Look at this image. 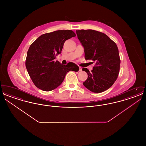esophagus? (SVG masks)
Masks as SVG:
<instances>
[{
  "label": "esophagus",
  "instance_id": "1",
  "mask_svg": "<svg viewBox=\"0 0 146 146\" xmlns=\"http://www.w3.org/2000/svg\"><path fill=\"white\" fill-rule=\"evenodd\" d=\"M79 71H80V72H81V71H82V68L80 67H79Z\"/></svg>",
  "mask_w": 146,
  "mask_h": 146
}]
</instances>
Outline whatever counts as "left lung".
<instances>
[{
	"label": "left lung",
	"mask_w": 146,
	"mask_h": 146,
	"mask_svg": "<svg viewBox=\"0 0 146 146\" xmlns=\"http://www.w3.org/2000/svg\"><path fill=\"white\" fill-rule=\"evenodd\" d=\"M78 38L83 46L86 60H92L95 66L88 74L83 83L88 90L100 93L110 88L118 78L120 60L116 44L107 35L95 30L76 31Z\"/></svg>",
	"instance_id": "left-lung-1"
}]
</instances>
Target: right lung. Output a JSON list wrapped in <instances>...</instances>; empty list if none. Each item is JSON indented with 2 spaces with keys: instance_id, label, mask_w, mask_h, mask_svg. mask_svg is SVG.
Instances as JSON below:
<instances>
[{
  "instance_id": "right-lung-1",
  "label": "right lung",
  "mask_w": 146,
  "mask_h": 146,
  "mask_svg": "<svg viewBox=\"0 0 146 146\" xmlns=\"http://www.w3.org/2000/svg\"><path fill=\"white\" fill-rule=\"evenodd\" d=\"M76 36L71 30H58L40 35L31 45L26 67L38 88L45 91L52 90L62 84L68 72L79 70L76 64L63 65L55 61L56 56L61 54L66 40Z\"/></svg>"
}]
</instances>
